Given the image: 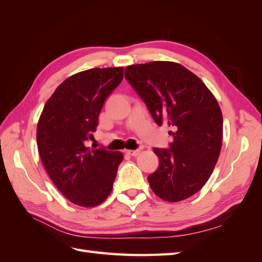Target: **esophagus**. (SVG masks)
<instances>
[{
	"instance_id": "esophagus-1",
	"label": "esophagus",
	"mask_w": 262,
	"mask_h": 262,
	"mask_svg": "<svg viewBox=\"0 0 262 262\" xmlns=\"http://www.w3.org/2000/svg\"><path fill=\"white\" fill-rule=\"evenodd\" d=\"M140 152H141L140 150H126V154L132 156V157H137L140 155Z\"/></svg>"
}]
</instances>
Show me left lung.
<instances>
[{
  "label": "left lung",
  "mask_w": 262,
  "mask_h": 262,
  "mask_svg": "<svg viewBox=\"0 0 262 262\" xmlns=\"http://www.w3.org/2000/svg\"><path fill=\"white\" fill-rule=\"evenodd\" d=\"M125 78L159 126H171L169 148H155L159 167L148 176L154 193L179 202L197 193L212 175L223 137V118L216 98L187 68L171 61H152L125 68Z\"/></svg>",
  "instance_id": "8db88e82"
}]
</instances>
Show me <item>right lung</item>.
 <instances>
[{
  "instance_id": "obj_1",
  "label": "right lung",
  "mask_w": 262,
  "mask_h": 262,
  "mask_svg": "<svg viewBox=\"0 0 262 262\" xmlns=\"http://www.w3.org/2000/svg\"><path fill=\"white\" fill-rule=\"evenodd\" d=\"M123 79V68H92L73 75L46 103L37 126L42 164L60 193L72 203L94 207L112 191L119 151L90 149L98 115L108 95Z\"/></svg>"
}]
</instances>
